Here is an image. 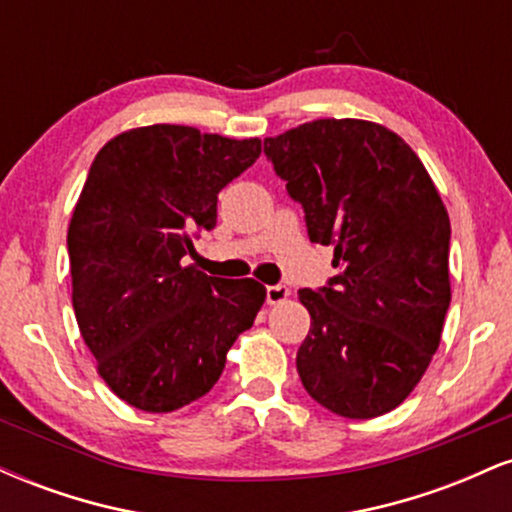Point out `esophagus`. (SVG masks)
I'll return each instance as SVG.
<instances>
[{
	"mask_svg": "<svg viewBox=\"0 0 512 512\" xmlns=\"http://www.w3.org/2000/svg\"><path fill=\"white\" fill-rule=\"evenodd\" d=\"M289 296H291V293H289V289H286V286H281V284L267 286V303H269V305L284 303Z\"/></svg>",
	"mask_w": 512,
	"mask_h": 512,
	"instance_id": "obj_1",
	"label": "esophagus"
}]
</instances>
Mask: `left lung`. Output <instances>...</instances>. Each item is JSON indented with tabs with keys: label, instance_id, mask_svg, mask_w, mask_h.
Instances as JSON below:
<instances>
[{
	"label": "left lung",
	"instance_id": "left-lung-1",
	"mask_svg": "<svg viewBox=\"0 0 512 512\" xmlns=\"http://www.w3.org/2000/svg\"><path fill=\"white\" fill-rule=\"evenodd\" d=\"M337 276L301 289L310 332L296 356L308 395L344 419L387 414L436 354L450 308V219L411 146L366 120H313L264 139Z\"/></svg>",
	"mask_w": 512,
	"mask_h": 512
}]
</instances>
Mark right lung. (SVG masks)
<instances>
[{"label": "right lung", "mask_w": 512, "mask_h": 512, "mask_svg": "<svg viewBox=\"0 0 512 512\" xmlns=\"http://www.w3.org/2000/svg\"><path fill=\"white\" fill-rule=\"evenodd\" d=\"M260 154V139L151 125L93 158L67 233L72 303L98 373L132 407L166 414L207 395L255 322L260 281L182 260L216 226L219 192Z\"/></svg>", "instance_id": "obj_1"}]
</instances>
